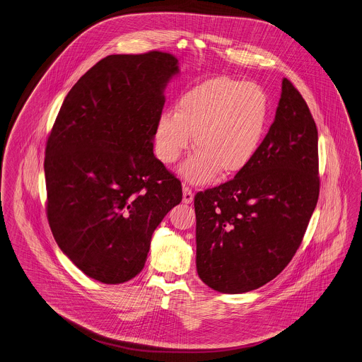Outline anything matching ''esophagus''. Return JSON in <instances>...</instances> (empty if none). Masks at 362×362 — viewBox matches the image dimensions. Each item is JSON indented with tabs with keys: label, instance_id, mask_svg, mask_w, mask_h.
<instances>
[{
	"label": "esophagus",
	"instance_id": "esophagus-1",
	"mask_svg": "<svg viewBox=\"0 0 362 362\" xmlns=\"http://www.w3.org/2000/svg\"><path fill=\"white\" fill-rule=\"evenodd\" d=\"M194 194L192 193V190L187 186H183V202L185 204H192Z\"/></svg>",
	"mask_w": 362,
	"mask_h": 362
}]
</instances>
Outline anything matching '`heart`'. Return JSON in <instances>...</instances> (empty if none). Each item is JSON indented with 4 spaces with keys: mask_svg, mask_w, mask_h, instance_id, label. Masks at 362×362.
I'll list each match as a JSON object with an SVG mask.
<instances>
[{
    "mask_svg": "<svg viewBox=\"0 0 362 362\" xmlns=\"http://www.w3.org/2000/svg\"><path fill=\"white\" fill-rule=\"evenodd\" d=\"M267 122V98L255 83L228 77L208 80L185 93L175 114L163 112L156 128V154L173 164L193 138L197 153L180 175L195 185L212 180L219 172L234 176L255 158Z\"/></svg>",
    "mask_w": 362,
    "mask_h": 362,
    "instance_id": "b5f03b06",
    "label": "heart"
}]
</instances>
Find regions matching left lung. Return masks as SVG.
<instances>
[{"label":"left lung","instance_id":"1","mask_svg":"<svg viewBox=\"0 0 362 362\" xmlns=\"http://www.w3.org/2000/svg\"><path fill=\"white\" fill-rule=\"evenodd\" d=\"M318 194L317 127L284 78L274 122L250 165L195 194L199 279L222 293H245L276 279L300 247Z\"/></svg>","mask_w":362,"mask_h":362}]
</instances>
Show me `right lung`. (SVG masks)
<instances>
[{
  "label": "right lung",
  "mask_w": 362,
  "mask_h": 362,
  "mask_svg": "<svg viewBox=\"0 0 362 362\" xmlns=\"http://www.w3.org/2000/svg\"><path fill=\"white\" fill-rule=\"evenodd\" d=\"M177 64L160 51L102 59L70 89L47 141V216L56 244L103 284L139 274L154 230L182 201L180 180L153 153Z\"/></svg>",
  "instance_id": "1"
}]
</instances>
